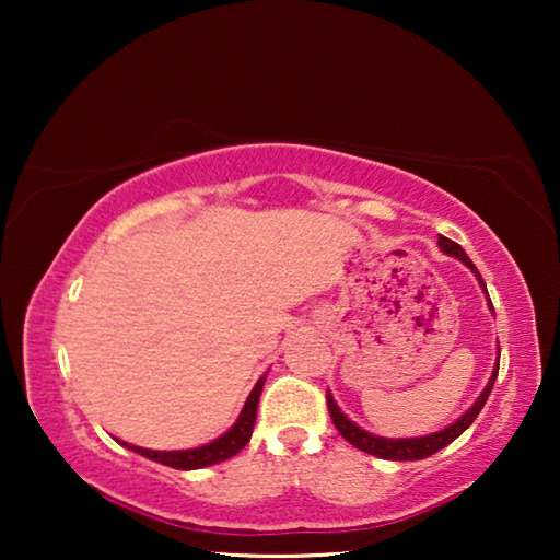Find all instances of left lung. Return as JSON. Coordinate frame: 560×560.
Here are the masks:
<instances>
[{"instance_id": "8db88e82", "label": "left lung", "mask_w": 560, "mask_h": 560, "mask_svg": "<svg viewBox=\"0 0 560 560\" xmlns=\"http://www.w3.org/2000/svg\"><path fill=\"white\" fill-rule=\"evenodd\" d=\"M438 244H440V249H442L444 254H450V257H457V259H462L464 264H467V267H469L474 273H477L479 283H481V287H485V291H487V283H485V279H481V273L477 271V267H474L471 259L467 257V254H464V249H462V246H459L457 242L447 240V236H440ZM489 306H491V301H489ZM497 375H499V363H497V368H494V373H491V381H489V385L485 387V393L479 395V400L474 402V405L469 407V410L459 417L457 422L450 424L447 430L428 434V438H415V440H383V438H375V434L360 430L358 424L350 422L348 417L338 410L336 402H334V397H330V395H326V405H328L330 420H334L336 430L340 432V438L348 440V442L353 444V447H358L360 452H368V454H373V457L393 459V462H415V459L430 457V454L440 452L442 447H447L450 442L457 440L459 434H462L464 430H467L474 420H477V415L481 412V407H485L487 397H489V393H491V387H494Z\"/></svg>"}]
</instances>
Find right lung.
<instances>
[{
  "mask_svg": "<svg viewBox=\"0 0 560 560\" xmlns=\"http://www.w3.org/2000/svg\"><path fill=\"white\" fill-rule=\"evenodd\" d=\"M261 387H264V377L257 385H254L249 400H246L240 420L234 422V428L230 432H224L220 440L205 444V447L185 450V452H155V450L132 447V444H126V442H122V444H126V447H130V450H136L138 454H143V457L155 459V462L165 464V467H173V469H200V467H210V464L230 459V457H234L236 452L244 450L246 442L252 440V430H254V420H257V405H259Z\"/></svg>",
  "mask_w": 560,
  "mask_h": 560,
  "instance_id": "obj_1",
  "label": "right lung"
}]
</instances>
